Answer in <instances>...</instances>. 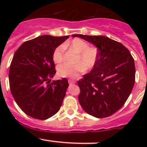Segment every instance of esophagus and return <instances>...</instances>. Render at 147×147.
<instances>
[{"label":"esophagus","mask_w":147,"mask_h":147,"mask_svg":"<svg viewBox=\"0 0 147 147\" xmlns=\"http://www.w3.org/2000/svg\"><path fill=\"white\" fill-rule=\"evenodd\" d=\"M68 83H69V84H73L75 83V81L74 80V79H70L68 80Z\"/></svg>","instance_id":"34e87169"}]
</instances>
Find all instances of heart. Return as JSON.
Returning a JSON list of instances; mask_svg holds the SVG:
<instances>
[{
	"label": "heart",
	"mask_w": 147,
	"mask_h": 147,
	"mask_svg": "<svg viewBox=\"0 0 147 147\" xmlns=\"http://www.w3.org/2000/svg\"><path fill=\"white\" fill-rule=\"evenodd\" d=\"M68 46L78 53L76 62L74 65L64 63L59 65L57 74L61 77L75 78L81 72H84L86 69H91L96 65L98 59V50L94 47H88L86 41L80 38H75L68 43ZM65 45H61L55 49L52 58L55 63H59L63 59Z\"/></svg>",
	"instance_id": "1"
}]
</instances>
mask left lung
Wrapping results in <instances>:
<instances>
[{
  "label": "left lung",
  "instance_id": "1",
  "mask_svg": "<svg viewBox=\"0 0 147 147\" xmlns=\"http://www.w3.org/2000/svg\"><path fill=\"white\" fill-rule=\"evenodd\" d=\"M95 45L98 59L92 70L78 81V99L88 114L109 117L122 107L135 84L136 68L129 50L104 36L74 34Z\"/></svg>",
  "mask_w": 147,
  "mask_h": 147
}]
</instances>
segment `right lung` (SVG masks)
Here are the masks:
<instances>
[{
  "label": "right lung",
  "mask_w": 147,
  "mask_h": 147,
  "mask_svg": "<svg viewBox=\"0 0 147 147\" xmlns=\"http://www.w3.org/2000/svg\"><path fill=\"white\" fill-rule=\"evenodd\" d=\"M68 37L42 35L24 42L15 52L9 72L10 90L30 117L44 120L59 111L69 84L65 78L50 83L56 73L52 55Z\"/></svg>",
  "instance_id": "obj_1"
}]
</instances>
